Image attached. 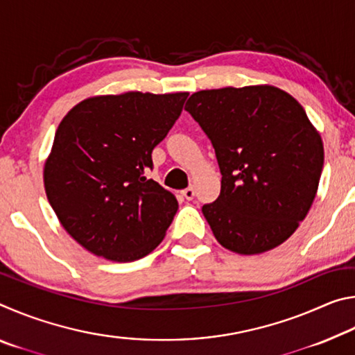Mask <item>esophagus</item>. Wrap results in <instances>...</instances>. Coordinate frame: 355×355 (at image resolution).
<instances>
[{
    "instance_id": "obj_1",
    "label": "esophagus",
    "mask_w": 355,
    "mask_h": 355,
    "mask_svg": "<svg viewBox=\"0 0 355 355\" xmlns=\"http://www.w3.org/2000/svg\"><path fill=\"white\" fill-rule=\"evenodd\" d=\"M182 196L184 197L186 200H192V199H194V196H196L194 188H192V186H189V188L183 189V191H182Z\"/></svg>"
}]
</instances>
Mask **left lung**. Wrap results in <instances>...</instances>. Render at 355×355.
<instances>
[{"label":"left lung","instance_id":"8db88e82","mask_svg":"<svg viewBox=\"0 0 355 355\" xmlns=\"http://www.w3.org/2000/svg\"><path fill=\"white\" fill-rule=\"evenodd\" d=\"M184 110L211 141L220 194L202 207L214 238L255 255L277 248L315 200L324 147L304 107L269 84L199 91Z\"/></svg>","mask_w":355,"mask_h":355}]
</instances>
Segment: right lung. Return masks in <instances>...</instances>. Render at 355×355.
<instances>
[{
  "label": "right lung",
  "instance_id": "obj_1",
  "mask_svg": "<svg viewBox=\"0 0 355 355\" xmlns=\"http://www.w3.org/2000/svg\"><path fill=\"white\" fill-rule=\"evenodd\" d=\"M186 98L188 92L97 95L61 120L44 166L45 192L65 232L91 254L128 263L164 239L178 202L146 172Z\"/></svg>",
  "mask_w": 355,
  "mask_h": 355
}]
</instances>
